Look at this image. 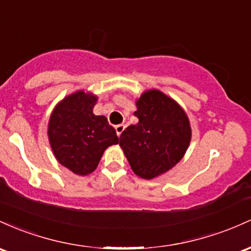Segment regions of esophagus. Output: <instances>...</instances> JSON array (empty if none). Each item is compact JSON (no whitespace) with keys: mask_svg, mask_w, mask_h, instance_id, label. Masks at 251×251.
I'll use <instances>...</instances> for the list:
<instances>
[{"mask_svg":"<svg viewBox=\"0 0 251 251\" xmlns=\"http://www.w3.org/2000/svg\"><path fill=\"white\" fill-rule=\"evenodd\" d=\"M125 125H118V126H115V129H116V134H117V136L120 137L121 136V134L123 133V130H125Z\"/></svg>","mask_w":251,"mask_h":251,"instance_id":"34e87169","label":"esophagus"}]
</instances>
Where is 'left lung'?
<instances>
[{
	"label": "left lung",
	"instance_id": "1",
	"mask_svg": "<svg viewBox=\"0 0 251 251\" xmlns=\"http://www.w3.org/2000/svg\"><path fill=\"white\" fill-rule=\"evenodd\" d=\"M139 118L121 134L120 146L136 176L154 179L173 168L186 153L191 126L186 112L159 90H148L136 100Z\"/></svg>",
	"mask_w": 251,
	"mask_h": 251
}]
</instances>
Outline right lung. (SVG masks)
Wrapping results in <instances>:
<instances>
[{"label": "right lung", "mask_w": 251, "mask_h": 251, "mask_svg": "<svg viewBox=\"0 0 251 251\" xmlns=\"http://www.w3.org/2000/svg\"><path fill=\"white\" fill-rule=\"evenodd\" d=\"M96 103L97 96L75 91L58 103L50 117L47 134L55 159L78 176L92 173L104 151L118 143L106 117L92 111Z\"/></svg>", "instance_id": "right-lung-1"}]
</instances>
